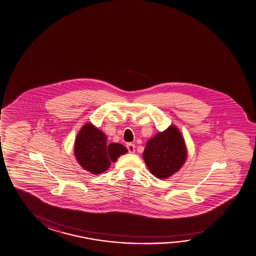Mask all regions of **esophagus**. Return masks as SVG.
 I'll use <instances>...</instances> for the list:
<instances>
[{
	"mask_svg": "<svg viewBox=\"0 0 256 256\" xmlns=\"http://www.w3.org/2000/svg\"><path fill=\"white\" fill-rule=\"evenodd\" d=\"M135 145L132 144V143H128L126 144V148H128L130 153H135Z\"/></svg>",
	"mask_w": 256,
	"mask_h": 256,
	"instance_id": "34e87169",
	"label": "esophagus"
}]
</instances>
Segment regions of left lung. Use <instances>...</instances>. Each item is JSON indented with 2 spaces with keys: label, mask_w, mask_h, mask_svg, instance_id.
Listing matches in <instances>:
<instances>
[{
  "label": "left lung",
  "mask_w": 256,
  "mask_h": 256,
  "mask_svg": "<svg viewBox=\"0 0 256 256\" xmlns=\"http://www.w3.org/2000/svg\"><path fill=\"white\" fill-rule=\"evenodd\" d=\"M186 156L184 140L176 126H170L148 140L143 153L150 172L160 179L168 178L178 172Z\"/></svg>",
  "instance_id": "8db88e82"
}]
</instances>
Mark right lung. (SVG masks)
Masks as SVG:
<instances>
[{
  "label": "right lung",
  "instance_id": "obj_1",
  "mask_svg": "<svg viewBox=\"0 0 256 256\" xmlns=\"http://www.w3.org/2000/svg\"><path fill=\"white\" fill-rule=\"evenodd\" d=\"M128 150L118 143H106V136L92 123L85 124L78 133L74 153L78 164L92 174H102Z\"/></svg>",
  "mask_w": 256,
  "mask_h": 256
}]
</instances>
